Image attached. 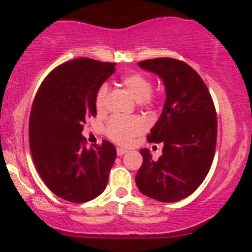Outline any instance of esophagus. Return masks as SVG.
<instances>
[{"instance_id": "34e87169", "label": "esophagus", "mask_w": 252, "mask_h": 252, "mask_svg": "<svg viewBox=\"0 0 252 252\" xmlns=\"http://www.w3.org/2000/svg\"><path fill=\"white\" fill-rule=\"evenodd\" d=\"M126 153H127V150H126V149H121V148L117 149V155H119V157H122V155H125Z\"/></svg>"}]
</instances>
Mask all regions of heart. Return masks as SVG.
Instances as JSON below:
<instances>
[{"label":"heart","instance_id":"b5f03b06","mask_svg":"<svg viewBox=\"0 0 252 252\" xmlns=\"http://www.w3.org/2000/svg\"><path fill=\"white\" fill-rule=\"evenodd\" d=\"M122 87L135 101L142 106H151L155 98L151 94L153 82L141 73H131L122 78ZM108 86L102 84L95 94V107L99 112L106 110L108 101ZM148 128V122L139 116L132 117H112L106 125V133L112 141L120 145H127L133 139Z\"/></svg>","mask_w":252,"mask_h":252}]
</instances>
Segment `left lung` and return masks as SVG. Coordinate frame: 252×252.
<instances>
[{
  "mask_svg": "<svg viewBox=\"0 0 252 252\" xmlns=\"http://www.w3.org/2000/svg\"><path fill=\"white\" fill-rule=\"evenodd\" d=\"M139 65L161 78L166 101L148 135L149 142L164 145L162 155L153 160L148 149L140 151L137 188L159 202L180 201L201 186L212 165L217 141L215 103L203 79L182 60L155 58Z\"/></svg>",
  "mask_w": 252,
  "mask_h": 252,
  "instance_id": "8db88e82",
  "label": "left lung"
}]
</instances>
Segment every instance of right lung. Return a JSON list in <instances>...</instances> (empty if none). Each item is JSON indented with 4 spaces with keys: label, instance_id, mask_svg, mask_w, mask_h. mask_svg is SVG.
<instances>
[{
    "label": "right lung",
    "instance_id": "obj_1",
    "mask_svg": "<svg viewBox=\"0 0 252 252\" xmlns=\"http://www.w3.org/2000/svg\"><path fill=\"white\" fill-rule=\"evenodd\" d=\"M115 63L78 58L53 69L40 86L29 121V141L40 178L72 203L98 197L108 183L116 148L103 140L86 148L82 131L97 115L95 94Z\"/></svg>",
    "mask_w": 252,
    "mask_h": 252
}]
</instances>
